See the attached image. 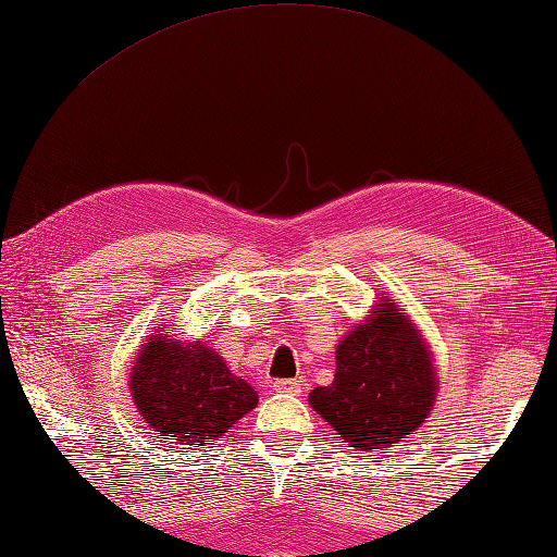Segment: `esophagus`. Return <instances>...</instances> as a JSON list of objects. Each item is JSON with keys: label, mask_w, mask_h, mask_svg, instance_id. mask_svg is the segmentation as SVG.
I'll use <instances>...</instances> for the list:
<instances>
[{"label": "esophagus", "mask_w": 557, "mask_h": 557, "mask_svg": "<svg viewBox=\"0 0 557 557\" xmlns=\"http://www.w3.org/2000/svg\"><path fill=\"white\" fill-rule=\"evenodd\" d=\"M273 388H275L277 393L298 395V393L304 391V383L298 381V379H280V381H275V383H273Z\"/></svg>", "instance_id": "obj_1"}]
</instances>
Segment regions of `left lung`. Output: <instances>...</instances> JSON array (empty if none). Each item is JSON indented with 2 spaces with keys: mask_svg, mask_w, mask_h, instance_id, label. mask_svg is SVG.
Returning a JSON list of instances; mask_svg holds the SVG:
<instances>
[{
  "mask_svg": "<svg viewBox=\"0 0 557 557\" xmlns=\"http://www.w3.org/2000/svg\"><path fill=\"white\" fill-rule=\"evenodd\" d=\"M435 395L431 346L395 298L379 296L372 315L338 341L334 381L312 391L308 403L350 447L369 451L421 428Z\"/></svg>",
  "mask_w": 557,
  "mask_h": 557,
  "instance_id": "left-lung-1",
  "label": "left lung"
}]
</instances>
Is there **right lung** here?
I'll return each mask as SVG.
<instances>
[{
	"instance_id": "add662e5",
	"label": "right lung",
	"mask_w": 557,
	"mask_h": 557,
	"mask_svg": "<svg viewBox=\"0 0 557 557\" xmlns=\"http://www.w3.org/2000/svg\"><path fill=\"white\" fill-rule=\"evenodd\" d=\"M129 391L140 417L164 440L209 445L259 405L245 379L205 341L183 344L164 324L136 355Z\"/></svg>"
}]
</instances>
